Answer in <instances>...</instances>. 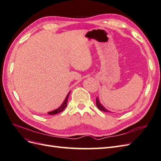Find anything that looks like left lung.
<instances>
[{
	"label": "left lung",
	"mask_w": 161,
	"mask_h": 161,
	"mask_svg": "<svg viewBox=\"0 0 161 161\" xmlns=\"http://www.w3.org/2000/svg\"><path fill=\"white\" fill-rule=\"evenodd\" d=\"M96 105H97V108H99V110L105 111V112H109V111L107 110L103 105H101L99 103V100H98V99H97V98L96 99Z\"/></svg>",
	"instance_id": "1"
}]
</instances>
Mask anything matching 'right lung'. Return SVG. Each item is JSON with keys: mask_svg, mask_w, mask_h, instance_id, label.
<instances>
[{"mask_svg": "<svg viewBox=\"0 0 161 161\" xmlns=\"http://www.w3.org/2000/svg\"><path fill=\"white\" fill-rule=\"evenodd\" d=\"M69 95H70V92H69V94L67 95V97H66V98L65 99V100H64V103H62V105L59 108L56 109V110H54V111H52V112H49V113H48V114H49V115H56V114H59V113H60V112L64 111V109L66 108V106H67V103H68V100H69Z\"/></svg>", "mask_w": 161, "mask_h": 161, "instance_id": "right-lung-1", "label": "right lung"}]
</instances>
